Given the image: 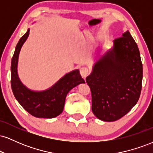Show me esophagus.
<instances>
[{"label": "esophagus", "instance_id": "34e87169", "mask_svg": "<svg viewBox=\"0 0 153 153\" xmlns=\"http://www.w3.org/2000/svg\"><path fill=\"white\" fill-rule=\"evenodd\" d=\"M80 75H82V78L85 79V78H86L87 75H88L89 71L86 67H82V68H81L80 69Z\"/></svg>", "mask_w": 153, "mask_h": 153}]
</instances>
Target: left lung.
Here are the masks:
<instances>
[{
	"label": "left lung",
	"mask_w": 153,
	"mask_h": 153,
	"mask_svg": "<svg viewBox=\"0 0 153 153\" xmlns=\"http://www.w3.org/2000/svg\"><path fill=\"white\" fill-rule=\"evenodd\" d=\"M112 50L95 64L86 78L92 96V111L104 122L126 115L140 99L143 64L134 39L126 31L116 38Z\"/></svg>",
	"instance_id": "8db88e82"
}]
</instances>
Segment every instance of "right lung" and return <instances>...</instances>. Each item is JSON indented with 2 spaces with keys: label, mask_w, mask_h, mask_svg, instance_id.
Instances as JSON below:
<instances>
[{
  "label": "right lung",
  "mask_w": 153,
  "mask_h": 153,
  "mask_svg": "<svg viewBox=\"0 0 153 153\" xmlns=\"http://www.w3.org/2000/svg\"><path fill=\"white\" fill-rule=\"evenodd\" d=\"M29 29L19 39L11 60V88L21 106L30 114L37 118H54L62 112L67 94L73 88L85 82L78 70L62 77L48 90L42 92L30 91L22 83L17 73L19 54L23 44L29 36Z\"/></svg>",
  "instance_id": "add662e5"
}]
</instances>
